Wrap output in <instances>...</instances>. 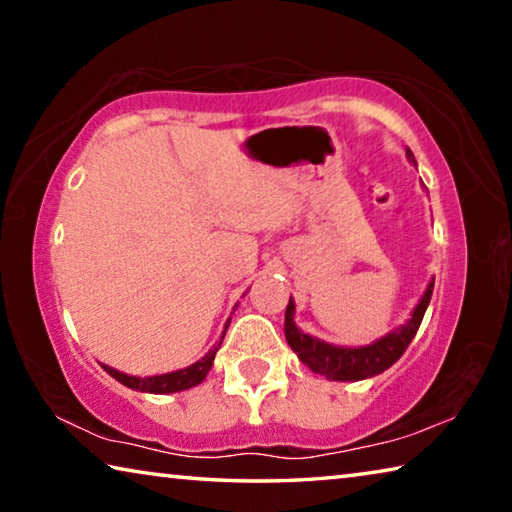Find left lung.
I'll list each match as a JSON object with an SVG mask.
<instances>
[{
	"instance_id": "obj_1",
	"label": "left lung",
	"mask_w": 512,
	"mask_h": 512,
	"mask_svg": "<svg viewBox=\"0 0 512 512\" xmlns=\"http://www.w3.org/2000/svg\"><path fill=\"white\" fill-rule=\"evenodd\" d=\"M406 158L415 164L413 153L406 149ZM433 293V280L429 282L427 291L420 298L418 307L413 309L411 318L400 325L395 332L386 334L384 339H379L370 345H363V348H339V345H329L325 341L316 339V336H309L302 332L293 323V314H296V302L289 298L287 314H284V334H287V343L291 350L298 354V359L305 363V366L316 372V375H323L334 381H359L375 377L386 368H391L393 363L402 357L404 350L409 348L413 341L415 332L424 318V311L429 307Z\"/></svg>"
}]
</instances>
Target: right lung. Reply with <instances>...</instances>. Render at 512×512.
Returning <instances> with one entry per match:
<instances>
[{"label": "right lung", "mask_w": 512, "mask_h": 512, "mask_svg": "<svg viewBox=\"0 0 512 512\" xmlns=\"http://www.w3.org/2000/svg\"><path fill=\"white\" fill-rule=\"evenodd\" d=\"M230 320L225 323V329H228ZM225 329H223V336H225ZM221 336V341H223ZM221 341L214 345V348L205 354V357L201 361L192 363V366H187L183 370H176V372H167V375H155V377H133V375H126V372H119L115 368L110 366H103V370L108 372L110 377H115L117 381H121V384L133 388V391H142V393H158V395H164V393H178V391H187V388H194L201 384V381L207 377V372H210L212 363H214V357L216 352H219L221 348Z\"/></svg>", "instance_id": "add662e5"}]
</instances>
